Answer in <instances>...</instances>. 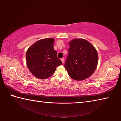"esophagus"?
Listing matches in <instances>:
<instances>
[{"instance_id":"esophagus-1","label":"esophagus","mask_w":121,"mask_h":121,"mask_svg":"<svg viewBox=\"0 0 121 121\" xmlns=\"http://www.w3.org/2000/svg\"><path fill=\"white\" fill-rule=\"evenodd\" d=\"M61 61H62V63H64V62H65V59H63V58L61 59Z\"/></svg>"}]
</instances>
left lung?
<instances>
[{"instance_id": "obj_1", "label": "left lung", "mask_w": 121, "mask_h": 121, "mask_svg": "<svg viewBox=\"0 0 121 121\" xmlns=\"http://www.w3.org/2000/svg\"><path fill=\"white\" fill-rule=\"evenodd\" d=\"M70 47L65 67L71 78L83 81L93 74L97 67L98 56L95 47L87 40L75 38Z\"/></svg>"}]
</instances>
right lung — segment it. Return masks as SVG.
I'll return each instance as SVG.
<instances>
[{"label": "right lung", "mask_w": 121, "mask_h": 121, "mask_svg": "<svg viewBox=\"0 0 121 121\" xmlns=\"http://www.w3.org/2000/svg\"><path fill=\"white\" fill-rule=\"evenodd\" d=\"M54 42V38L42 39L26 51V65L32 74L38 78H48L54 73L57 67L62 65L53 48Z\"/></svg>", "instance_id": "obj_1"}]
</instances>
